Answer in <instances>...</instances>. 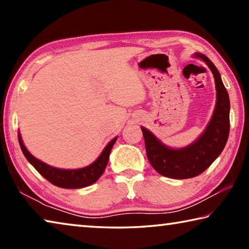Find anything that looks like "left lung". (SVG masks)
<instances>
[{"label":"left lung","mask_w":249,"mask_h":249,"mask_svg":"<svg viewBox=\"0 0 249 249\" xmlns=\"http://www.w3.org/2000/svg\"><path fill=\"white\" fill-rule=\"evenodd\" d=\"M193 57L205 62L215 81L216 103L204 132L190 145L171 148L142 126L150 165L158 174L172 179L193 178L208 169L224 149L230 133V98L221 74L205 54L196 53Z\"/></svg>","instance_id":"obj_1"}]
</instances>
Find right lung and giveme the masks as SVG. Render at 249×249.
Here are the masks:
<instances>
[{
    "label": "right lung",
    "instance_id": "right-lung-1",
    "mask_svg": "<svg viewBox=\"0 0 249 249\" xmlns=\"http://www.w3.org/2000/svg\"><path fill=\"white\" fill-rule=\"evenodd\" d=\"M117 140V136L113 138V140L105 146L102 153L98 157V159L91 163V165L78 168V169H61V168H56L53 166H49L41 160L37 159L36 157L29 153L26 147H25L24 142L22 141V136L18 132V142L20 149H22L23 154L29 163L35 168V169L39 172V174L47 179L49 182L57 185V187L65 188V189H80L88 187L92 183H94L107 168L108 162L109 153H111L113 145L115 144Z\"/></svg>",
    "mask_w": 249,
    "mask_h": 249
}]
</instances>
